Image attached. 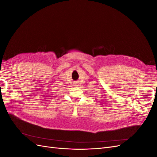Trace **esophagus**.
<instances>
[{
  "label": "esophagus",
  "instance_id": "obj_1",
  "mask_svg": "<svg viewBox=\"0 0 157 157\" xmlns=\"http://www.w3.org/2000/svg\"><path fill=\"white\" fill-rule=\"evenodd\" d=\"M78 83L77 82H76L75 83V86H78Z\"/></svg>",
  "mask_w": 157,
  "mask_h": 157
}]
</instances>
